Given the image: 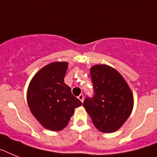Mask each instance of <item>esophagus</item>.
<instances>
[{"instance_id": "1", "label": "esophagus", "mask_w": 157, "mask_h": 157, "mask_svg": "<svg viewBox=\"0 0 157 157\" xmlns=\"http://www.w3.org/2000/svg\"><path fill=\"white\" fill-rule=\"evenodd\" d=\"M78 99L81 101V102H83V101H84V95H83L82 94H80V95L78 96Z\"/></svg>"}]
</instances>
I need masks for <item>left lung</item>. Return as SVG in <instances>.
<instances>
[{
	"label": "left lung",
	"mask_w": 157,
	"mask_h": 157,
	"mask_svg": "<svg viewBox=\"0 0 157 157\" xmlns=\"http://www.w3.org/2000/svg\"><path fill=\"white\" fill-rule=\"evenodd\" d=\"M94 95L83 103L97 129L104 133L118 130L129 118L133 109L132 90L122 75L105 64L90 69Z\"/></svg>",
	"instance_id": "obj_1"
}]
</instances>
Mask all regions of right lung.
Segmentation results:
<instances>
[{"label": "right lung", "instance_id": "obj_1", "mask_svg": "<svg viewBox=\"0 0 157 157\" xmlns=\"http://www.w3.org/2000/svg\"><path fill=\"white\" fill-rule=\"evenodd\" d=\"M67 62H53L34 75L27 90V102L34 118L46 129L63 130L82 103L64 83Z\"/></svg>", "mask_w": 157, "mask_h": 157}]
</instances>
